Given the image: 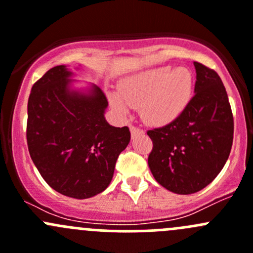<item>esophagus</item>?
Wrapping results in <instances>:
<instances>
[{"mask_svg": "<svg viewBox=\"0 0 253 253\" xmlns=\"http://www.w3.org/2000/svg\"><path fill=\"white\" fill-rule=\"evenodd\" d=\"M129 129H131V136H132V138H133V137H137V136H138V134H143V133H144V132H143V129L137 128V127H134V126L129 127Z\"/></svg>", "mask_w": 253, "mask_h": 253, "instance_id": "esophagus-1", "label": "esophagus"}]
</instances>
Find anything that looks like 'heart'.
I'll list each match as a JSON object with an SVG mask.
<instances>
[{
  "label": "heart",
  "mask_w": 253,
  "mask_h": 253,
  "mask_svg": "<svg viewBox=\"0 0 253 253\" xmlns=\"http://www.w3.org/2000/svg\"><path fill=\"white\" fill-rule=\"evenodd\" d=\"M192 89L193 78L187 68L159 66L122 79L120 93L111 91L109 101L120 115L128 114L131 106H139L145 124L165 126L185 111Z\"/></svg>",
  "instance_id": "heart-1"
}]
</instances>
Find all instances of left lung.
Returning <instances> with one entry per match:
<instances>
[{
	"label": "left lung",
	"instance_id": "8db88e82",
	"mask_svg": "<svg viewBox=\"0 0 253 253\" xmlns=\"http://www.w3.org/2000/svg\"><path fill=\"white\" fill-rule=\"evenodd\" d=\"M195 96L171 124L148 131L153 150L148 165L155 180L177 195L208 186L225 165L234 137V120L225 86L215 71L200 62Z\"/></svg>",
	"mask_w": 253,
	"mask_h": 253
}]
</instances>
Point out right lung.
Instances as JSON below:
<instances>
[{"label": "right lung", "instance_id": "add662e5", "mask_svg": "<svg viewBox=\"0 0 253 253\" xmlns=\"http://www.w3.org/2000/svg\"><path fill=\"white\" fill-rule=\"evenodd\" d=\"M75 76L68 66H56L33 85L27 141L47 185L63 196L85 200L110 185L131 133L128 127L106 121L109 104L101 89L93 83L77 86Z\"/></svg>", "mask_w": 253, "mask_h": 253}]
</instances>
